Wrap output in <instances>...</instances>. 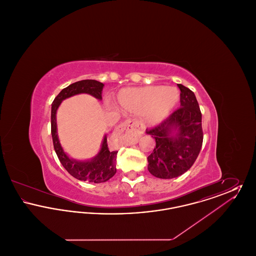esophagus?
<instances>
[{"mask_svg": "<svg viewBox=\"0 0 256 256\" xmlns=\"http://www.w3.org/2000/svg\"><path fill=\"white\" fill-rule=\"evenodd\" d=\"M117 130L119 132L132 134L136 139H138L143 134V128H141L140 124L134 120H126L122 122Z\"/></svg>", "mask_w": 256, "mask_h": 256, "instance_id": "obj_1", "label": "esophagus"}]
</instances>
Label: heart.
Segmentation results:
<instances>
[{
    "label": "heart",
    "mask_w": 256,
    "mask_h": 256,
    "mask_svg": "<svg viewBox=\"0 0 256 256\" xmlns=\"http://www.w3.org/2000/svg\"><path fill=\"white\" fill-rule=\"evenodd\" d=\"M180 97L176 87L148 86L124 91L119 95L118 102L130 112H143L146 124H158L178 106Z\"/></svg>",
    "instance_id": "obj_1"
}]
</instances>
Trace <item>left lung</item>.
<instances>
[{"instance_id":"left-lung-1","label":"left lung","mask_w":256,"mask_h":256,"mask_svg":"<svg viewBox=\"0 0 256 256\" xmlns=\"http://www.w3.org/2000/svg\"><path fill=\"white\" fill-rule=\"evenodd\" d=\"M180 89V106L146 134L156 140V146L148 156V170L159 178H174L189 170L198 158L204 141L202 112L195 94L189 88ZM174 128L179 132L170 134Z\"/></svg>"}]
</instances>
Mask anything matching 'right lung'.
Segmentation results:
<instances>
[{
  "instance_id": "obj_1",
  "label": "right lung",
  "mask_w": 256,
  "mask_h": 256,
  "mask_svg": "<svg viewBox=\"0 0 256 256\" xmlns=\"http://www.w3.org/2000/svg\"><path fill=\"white\" fill-rule=\"evenodd\" d=\"M104 86V84L94 80H84L76 82L74 84H72L71 86L62 89L60 93L54 98L52 104L50 132L54 150L65 170L78 180L94 183L108 182L116 174V156L118 150L111 152L108 150V139L106 136H104L102 148L96 158H94L90 161L84 162L69 158L63 152L58 138L56 120V110L63 100L80 93H87L97 98L98 100H102Z\"/></svg>"
}]
</instances>
